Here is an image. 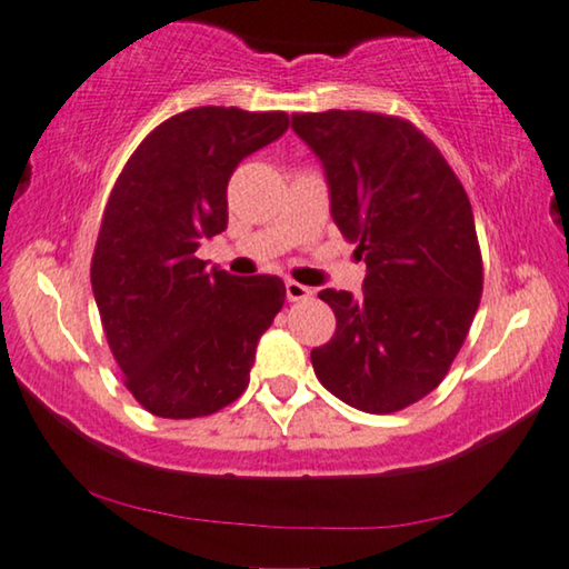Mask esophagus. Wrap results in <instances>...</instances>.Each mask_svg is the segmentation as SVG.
I'll list each match as a JSON object with an SVG mask.
<instances>
[{
    "label": "esophagus",
    "mask_w": 569,
    "mask_h": 569,
    "mask_svg": "<svg viewBox=\"0 0 569 569\" xmlns=\"http://www.w3.org/2000/svg\"><path fill=\"white\" fill-rule=\"evenodd\" d=\"M284 290H287V300H290V302L308 300L310 295H313V290H310V287L300 284V282H295V279H287V282H284Z\"/></svg>",
    "instance_id": "obj_1"
}]
</instances>
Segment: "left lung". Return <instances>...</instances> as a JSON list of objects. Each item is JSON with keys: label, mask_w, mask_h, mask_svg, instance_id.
<instances>
[{"label": "left lung", "mask_w": 569, "mask_h": 569, "mask_svg": "<svg viewBox=\"0 0 569 569\" xmlns=\"http://www.w3.org/2000/svg\"><path fill=\"white\" fill-rule=\"evenodd\" d=\"M323 166L331 217L368 263L362 298L321 290L337 316L310 362L326 391L391 415L438 388L481 298L473 212L446 158L409 121L365 111L295 113Z\"/></svg>", "instance_id": "8db88e82"}]
</instances>
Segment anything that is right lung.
<instances>
[{
    "label": "right lung",
    "mask_w": 569,
    "mask_h": 569,
    "mask_svg": "<svg viewBox=\"0 0 569 569\" xmlns=\"http://www.w3.org/2000/svg\"><path fill=\"white\" fill-rule=\"evenodd\" d=\"M290 127L282 111L201 106L162 121L123 166L92 253V295L127 388L154 417L228 407L284 302L271 274L232 277L197 259L228 228L240 160Z\"/></svg>",
    "instance_id": "obj_1"
}]
</instances>
